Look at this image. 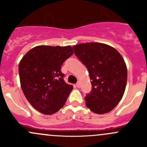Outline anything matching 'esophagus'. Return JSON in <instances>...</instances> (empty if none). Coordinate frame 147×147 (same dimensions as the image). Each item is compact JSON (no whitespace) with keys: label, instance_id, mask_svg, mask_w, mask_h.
Returning <instances> with one entry per match:
<instances>
[{"label":"esophagus","instance_id":"1","mask_svg":"<svg viewBox=\"0 0 147 147\" xmlns=\"http://www.w3.org/2000/svg\"><path fill=\"white\" fill-rule=\"evenodd\" d=\"M76 86H77V87H78V88H80V82H77Z\"/></svg>","mask_w":147,"mask_h":147}]
</instances>
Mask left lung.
<instances>
[{
  "instance_id": "8db88e82",
  "label": "left lung",
  "mask_w": 147,
  "mask_h": 147,
  "mask_svg": "<svg viewBox=\"0 0 147 147\" xmlns=\"http://www.w3.org/2000/svg\"><path fill=\"white\" fill-rule=\"evenodd\" d=\"M73 49L92 80L91 92L84 97L87 107L99 115L112 111L125 91L127 69L124 59L116 49L100 42L79 44Z\"/></svg>"
}]
</instances>
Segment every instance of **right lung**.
<instances>
[{"label":"right lung","mask_w":147,"mask_h":147,"mask_svg":"<svg viewBox=\"0 0 147 147\" xmlns=\"http://www.w3.org/2000/svg\"><path fill=\"white\" fill-rule=\"evenodd\" d=\"M72 54L70 46L40 45L22 58L18 67L22 90L38 112L53 115L64 106L73 87L65 82L61 66Z\"/></svg>","instance_id":"right-lung-1"}]
</instances>
